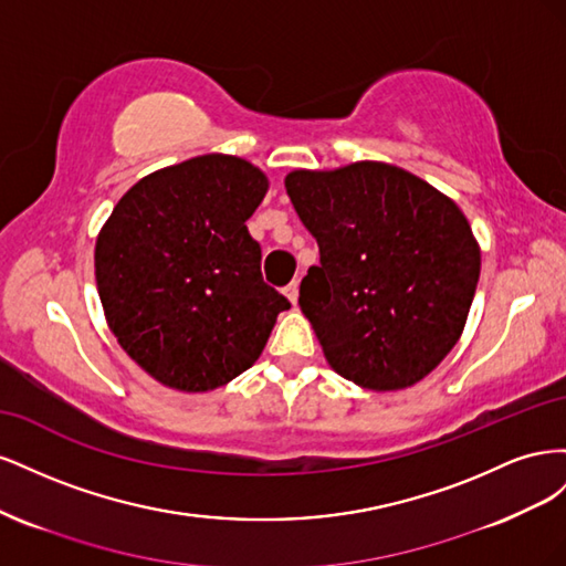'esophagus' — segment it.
I'll use <instances>...</instances> for the list:
<instances>
[{
	"label": "esophagus",
	"instance_id": "obj_1",
	"mask_svg": "<svg viewBox=\"0 0 566 566\" xmlns=\"http://www.w3.org/2000/svg\"><path fill=\"white\" fill-rule=\"evenodd\" d=\"M283 293H285V297L290 300V302H297V295H300V285H297V281H290L285 287H283Z\"/></svg>",
	"mask_w": 566,
	"mask_h": 566
}]
</instances>
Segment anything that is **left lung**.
Instances as JSON below:
<instances>
[{"label":"left lung","mask_w":566,"mask_h":566,"mask_svg":"<svg viewBox=\"0 0 566 566\" xmlns=\"http://www.w3.org/2000/svg\"><path fill=\"white\" fill-rule=\"evenodd\" d=\"M285 191L316 238L300 306L345 380L394 391L432 373L465 328L482 256L458 205L387 163L295 169Z\"/></svg>","instance_id":"8db88e82"}]
</instances>
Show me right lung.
Wrapping results in <instances>:
<instances>
[{"label": "right lung", "mask_w": 566, "mask_h": 566, "mask_svg": "<svg viewBox=\"0 0 566 566\" xmlns=\"http://www.w3.org/2000/svg\"><path fill=\"white\" fill-rule=\"evenodd\" d=\"M243 158L198 156L144 177L96 241V285L113 335L158 382L227 385L260 358L290 302L262 279L245 221L266 196Z\"/></svg>", "instance_id": "obj_1"}]
</instances>
